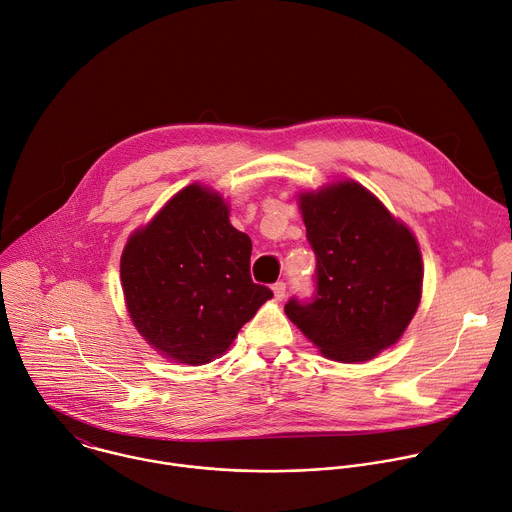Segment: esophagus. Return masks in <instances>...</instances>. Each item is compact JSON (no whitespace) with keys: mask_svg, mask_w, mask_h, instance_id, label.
Wrapping results in <instances>:
<instances>
[{"mask_svg":"<svg viewBox=\"0 0 512 512\" xmlns=\"http://www.w3.org/2000/svg\"><path fill=\"white\" fill-rule=\"evenodd\" d=\"M285 289H287L285 281H277V283H273V295H275V299H277V301H281V299L285 297Z\"/></svg>","mask_w":512,"mask_h":512,"instance_id":"34e87169","label":"esophagus"}]
</instances>
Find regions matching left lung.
<instances>
[{
    "instance_id": "1",
    "label": "left lung",
    "mask_w": 512,
    "mask_h": 512,
    "mask_svg": "<svg viewBox=\"0 0 512 512\" xmlns=\"http://www.w3.org/2000/svg\"><path fill=\"white\" fill-rule=\"evenodd\" d=\"M315 253V291L291 297L287 317L335 362H364L396 344L422 293L414 235L358 183L301 195Z\"/></svg>"
}]
</instances>
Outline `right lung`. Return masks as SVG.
Returning <instances> with one entry per match:
<instances>
[{"mask_svg": "<svg viewBox=\"0 0 512 512\" xmlns=\"http://www.w3.org/2000/svg\"><path fill=\"white\" fill-rule=\"evenodd\" d=\"M251 239L217 193L191 185L134 233L120 279L130 317L162 356L201 366L273 297L251 279Z\"/></svg>", "mask_w": 512, "mask_h": 512, "instance_id": "right-lung-1", "label": "right lung"}]
</instances>
